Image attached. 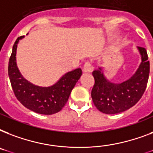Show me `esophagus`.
<instances>
[{
    "mask_svg": "<svg viewBox=\"0 0 153 153\" xmlns=\"http://www.w3.org/2000/svg\"><path fill=\"white\" fill-rule=\"evenodd\" d=\"M92 71H93V67H92L91 63L89 62H86V63L84 64L83 67H82V71H83L84 73H91Z\"/></svg>",
    "mask_w": 153,
    "mask_h": 153,
    "instance_id": "esophagus-1",
    "label": "esophagus"
}]
</instances>
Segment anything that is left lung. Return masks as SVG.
Instances as JSON below:
<instances>
[{
    "label": "left lung",
    "mask_w": 153,
    "mask_h": 153,
    "mask_svg": "<svg viewBox=\"0 0 153 153\" xmlns=\"http://www.w3.org/2000/svg\"><path fill=\"white\" fill-rule=\"evenodd\" d=\"M140 55L139 67L134 74L126 81L112 82L105 75L104 67H98L92 74L94 85L91 97L96 108L106 114H116L130 109L140 100L145 92L149 76V61L147 51L137 47Z\"/></svg>",
    "instance_id": "left-lung-1"
}]
</instances>
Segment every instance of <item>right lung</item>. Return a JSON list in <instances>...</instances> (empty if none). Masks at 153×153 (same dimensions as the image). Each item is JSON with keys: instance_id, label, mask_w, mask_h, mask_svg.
Wrapping results in <instances>:
<instances>
[{"instance_id": "add662e5", "label": "right lung", "mask_w": 153, "mask_h": 153, "mask_svg": "<svg viewBox=\"0 0 153 153\" xmlns=\"http://www.w3.org/2000/svg\"><path fill=\"white\" fill-rule=\"evenodd\" d=\"M24 38L25 36L16 40L8 62V76L13 92L18 101L30 110L44 115L56 114L67 103L72 89L81 77L82 70L76 68L65 73L57 82L48 86L30 82L21 74L16 63L18 43Z\"/></svg>"}]
</instances>
